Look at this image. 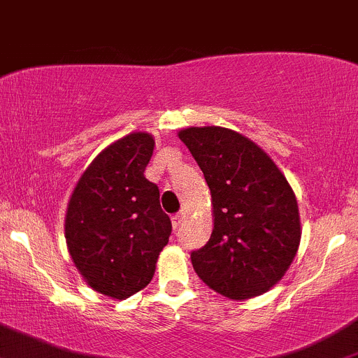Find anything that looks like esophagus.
Wrapping results in <instances>:
<instances>
[{
	"instance_id": "34e87169",
	"label": "esophagus",
	"mask_w": 358,
	"mask_h": 358,
	"mask_svg": "<svg viewBox=\"0 0 358 358\" xmlns=\"http://www.w3.org/2000/svg\"><path fill=\"white\" fill-rule=\"evenodd\" d=\"M184 219H186V212H184V210H180L179 213H176V215L172 217V224H174V227H179L180 222H182Z\"/></svg>"
}]
</instances>
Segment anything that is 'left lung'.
<instances>
[{
    "mask_svg": "<svg viewBox=\"0 0 358 358\" xmlns=\"http://www.w3.org/2000/svg\"><path fill=\"white\" fill-rule=\"evenodd\" d=\"M203 172L213 231L191 253L198 278L231 300L259 296L281 281L298 252L300 213L285 174L239 132L217 125L179 131Z\"/></svg>",
    "mask_w": 358,
    "mask_h": 358,
    "instance_id": "1",
    "label": "left lung"
}]
</instances>
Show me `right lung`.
<instances>
[{
    "label": "right lung",
    "mask_w": 358,
    "mask_h": 358,
    "mask_svg": "<svg viewBox=\"0 0 358 358\" xmlns=\"http://www.w3.org/2000/svg\"><path fill=\"white\" fill-rule=\"evenodd\" d=\"M153 146L148 132L106 146L80 176L67 206L65 239L77 271L115 300L152 281L172 231L158 186L145 178Z\"/></svg>",
    "instance_id": "1"
}]
</instances>
